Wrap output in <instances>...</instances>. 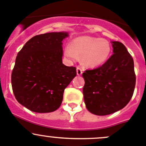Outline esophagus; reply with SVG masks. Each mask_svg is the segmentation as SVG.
I'll return each mask as SVG.
<instances>
[{"label": "esophagus", "instance_id": "obj_1", "mask_svg": "<svg viewBox=\"0 0 146 146\" xmlns=\"http://www.w3.org/2000/svg\"><path fill=\"white\" fill-rule=\"evenodd\" d=\"M76 70H77V75L78 76H81L82 73V69L80 67H77L76 68Z\"/></svg>", "mask_w": 146, "mask_h": 146}]
</instances>
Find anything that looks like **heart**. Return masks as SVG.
Wrapping results in <instances>:
<instances>
[{"label":"heart","instance_id":"1","mask_svg":"<svg viewBox=\"0 0 146 146\" xmlns=\"http://www.w3.org/2000/svg\"><path fill=\"white\" fill-rule=\"evenodd\" d=\"M111 46L109 41L102 38L83 36L76 38L70 43V47H66L65 55L75 60L77 55L82 56V61L90 67L102 65L110 58Z\"/></svg>","mask_w":146,"mask_h":146}]
</instances>
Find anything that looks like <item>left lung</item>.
I'll list each match as a JSON object with an SVG mask.
<instances>
[{
    "label": "left lung",
    "mask_w": 146,
    "mask_h": 146,
    "mask_svg": "<svg viewBox=\"0 0 146 146\" xmlns=\"http://www.w3.org/2000/svg\"><path fill=\"white\" fill-rule=\"evenodd\" d=\"M114 54L97 68L82 73L84 100L90 112L108 115L121 110L133 96L136 85L134 64L126 46L112 42Z\"/></svg>",
    "instance_id": "8db88e82"
}]
</instances>
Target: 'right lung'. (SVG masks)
Instances as JSON below:
<instances>
[{
    "label": "right lung",
    "mask_w": 146,
    "mask_h": 146,
    "mask_svg": "<svg viewBox=\"0 0 146 146\" xmlns=\"http://www.w3.org/2000/svg\"><path fill=\"white\" fill-rule=\"evenodd\" d=\"M66 32L36 35L17 54L11 75L13 93L20 104L37 113L61 106L64 90L76 76V68L62 63Z\"/></svg>",
    "instance_id": "1"
}]
</instances>
